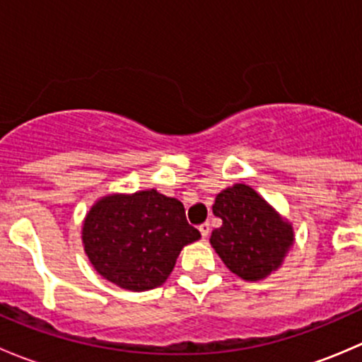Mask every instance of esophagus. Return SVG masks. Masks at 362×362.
<instances>
[{
	"label": "esophagus",
	"instance_id": "obj_1",
	"mask_svg": "<svg viewBox=\"0 0 362 362\" xmlns=\"http://www.w3.org/2000/svg\"><path fill=\"white\" fill-rule=\"evenodd\" d=\"M199 233H202L203 238L206 240L208 235H210V224H208V222H204V224L199 226Z\"/></svg>",
	"mask_w": 362,
	"mask_h": 362
}]
</instances>
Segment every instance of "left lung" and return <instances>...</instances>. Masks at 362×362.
Wrapping results in <instances>:
<instances>
[{
    "mask_svg": "<svg viewBox=\"0 0 362 362\" xmlns=\"http://www.w3.org/2000/svg\"><path fill=\"white\" fill-rule=\"evenodd\" d=\"M210 245L226 268L247 282L264 280L282 266L296 242L293 222L279 214L250 185L235 184L215 198Z\"/></svg>",
    "mask_w": 362,
    "mask_h": 362,
    "instance_id": "1",
    "label": "left lung"
}]
</instances>
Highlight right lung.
<instances>
[{
	"label": "right lung",
	"instance_id": "add662e5",
	"mask_svg": "<svg viewBox=\"0 0 362 362\" xmlns=\"http://www.w3.org/2000/svg\"><path fill=\"white\" fill-rule=\"evenodd\" d=\"M199 238L184 204L156 189L101 196L82 224L83 250L98 275L131 293L163 286L180 250Z\"/></svg>",
	"mask_w": 362,
	"mask_h": 362
}]
</instances>
